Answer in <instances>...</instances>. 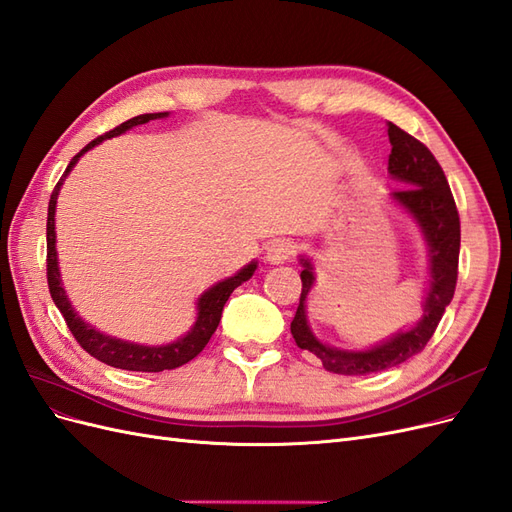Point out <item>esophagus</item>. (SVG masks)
Here are the masks:
<instances>
[{
    "label": "esophagus",
    "mask_w": 512,
    "mask_h": 512,
    "mask_svg": "<svg viewBox=\"0 0 512 512\" xmlns=\"http://www.w3.org/2000/svg\"><path fill=\"white\" fill-rule=\"evenodd\" d=\"M294 254V245L288 243V241H273L269 247H267V262L269 265H284V262H288Z\"/></svg>",
    "instance_id": "obj_1"
}]
</instances>
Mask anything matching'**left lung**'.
<instances>
[{
  "instance_id": "left-lung-1",
  "label": "left lung",
  "mask_w": 512,
  "mask_h": 512,
  "mask_svg": "<svg viewBox=\"0 0 512 512\" xmlns=\"http://www.w3.org/2000/svg\"><path fill=\"white\" fill-rule=\"evenodd\" d=\"M389 141L393 147L389 156V175L404 188L393 192L391 200L421 228L427 243L429 284L423 297V316L414 327L399 329L367 350H344L322 344L307 320V297L316 282L314 265L307 256H299L303 267V290L297 314L290 322V333L301 350L316 354L324 369L342 376L374 374V371L412 359L427 346L455 294L461 230L459 213L444 170L421 141L397 128L395 123H389Z\"/></svg>"
}]
</instances>
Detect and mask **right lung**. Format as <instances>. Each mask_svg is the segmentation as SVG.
Segmentation results:
<instances>
[{
  "label": "right lung",
  "mask_w": 512,
  "mask_h": 512,
  "mask_svg": "<svg viewBox=\"0 0 512 512\" xmlns=\"http://www.w3.org/2000/svg\"><path fill=\"white\" fill-rule=\"evenodd\" d=\"M164 117H168V113H145V115L132 117L128 121H123L121 126H117L115 130L106 132L104 136L96 138V141H91L85 149L76 153L72 162L68 164L66 173L61 175L59 183L55 185V190L49 200V218H46V280H49L53 303L57 305L61 316H64V320L68 324V329L72 331L74 339L81 344V348L85 352H89L94 359H98L106 365L117 367V369H128V371H164V369L181 367L188 361H192L194 356L200 354V350L207 346L215 329H218L220 318H222V309L232 294V290L250 280L258 267V262L252 260L250 265H245L232 277H226V280L207 288L196 301L198 314H196V322L192 324V329L185 335H181L179 339H175V342L164 344V346L134 344V342H126V339L100 333L96 327H91L89 322H85L79 316V312L72 307L68 294L64 290V284H61L57 245H55L57 243V239H55V207H57V196H59L61 185H64L66 177L70 175V170L76 166V162L81 160L85 151L94 149L96 145L106 141V138L119 136L123 132L132 130L134 126H143V123H147L151 119H164Z\"/></svg>",
  "instance_id": "1"
}]
</instances>
